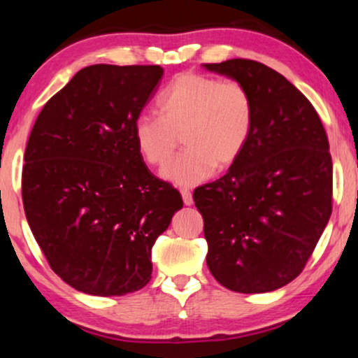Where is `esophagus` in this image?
Returning a JSON list of instances; mask_svg holds the SVG:
<instances>
[{"instance_id": "esophagus-1", "label": "esophagus", "mask_w": 358, "mask_h": 358, "mask_svg": "<svg viewBox=\"0 0 358 358\" xmlns=\"http://www.w3.org/2000/svg\"><path fill=\"white\" fill-rule=\"evenodd\" d=\"M180 194H182V200L185 205H192L194 199H192V192L189 189H180Z\"/></svg>"}]
</instances>
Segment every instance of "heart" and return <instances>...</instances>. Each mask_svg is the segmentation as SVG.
<instances>
[{"mask_svg":"<svg viewBox=\"0 0 358 358\" xmlns=\"http://www.w3.org/2000/svg\"><path fill=\"white\" fill-rule=\"evenodd\" d=\"M156 104L159 117L140 114L135 119V145L146 164L161 168L173 158L180 136L185 150L163 171L178 185H195L215 168H231L251 138L254 101L239 81L182 73Z\"/></svg>","mask_w":358,"mask_h":358,"instance_id":"b5f03b06","label":"heart"}]
</instances>
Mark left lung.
Wrapping results in <instances>:
<instances>
[{"instance_id": "left-lung-1", "label": "left lung", "mask_w": 358, "mask_h": 358, "mask_svg": "<svg viewBox=\"0 0 358 358\" xmlns=\"http://www.w3.org/2000/svg\"><path fill=\"white\" fill-rule=\"evenodd\" d=\"M243 83L254 129L241 158L194 190L207 266L228 290L266 293L296 278L332 212V159L320 115L301 91L264 63H205Z\"/></svg>"}]
</instances>
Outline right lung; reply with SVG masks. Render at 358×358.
I'll return each instance as SVG.
<instances>
[{
    "label": "right lung",
    "mask_w": 358,
    "mask_h": 358,
    "mask_svg": "<svg viewBox=\"0 0 358 358\" xmlns=\"http://www.w3.org/2000/svg\"><path fill=\"white\" fill-rule=\"evenodd\" d=\"M159 65H91L52 96L29 136L22 203L52 271L76 290L122 296L151 278V248L182 208L136 150L134 122Z\"/></svg>",
    "instance_id": "right-lung-1"
}]
</instances>
